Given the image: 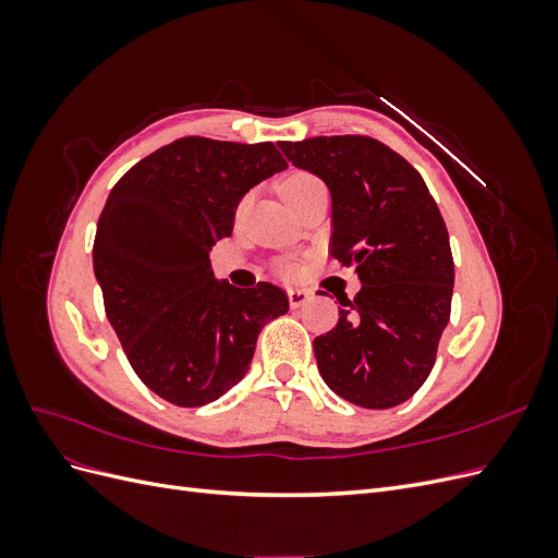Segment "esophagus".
I'll return each mask as SVG.
<instances>
[{"label":"esophagus","mask_w":558,"mask_h":558,"mask_svg":"<svg viewBox=\"0 0 558 558\" xmlns=\"http://www.w3.org/2000/svg\"><path fill=\"white\" fill-rule=\"evenodd\" d=\"M310 298H312V293L305 291V289H289V302H291V307H302Z\"/></svg>","instance_id":"obj_1"}]
</instances>
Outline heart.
I'll return each instance as SVG.
<instances>
[{
  "mask_svg": "<svg viewBox=\"0 0 558 558\" xmlns=\"http://www.w3.org/2000/svg\"><path fill=\"white\" fill-rule=\"evenodd\" d=\"M316 185H320V179H316L314 174H310V172H291V174H286L279 181V193H281V197L286 202H289L291 207H295L302 197H305L310 191L316 189Z\"/></svg>",
  "mask_w": 558,
  "mask_h": 558,
  "instance_id": "obj_1",
  "label": "heart"
}]
</instances>
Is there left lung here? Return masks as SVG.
Here are the masks:
<instances>
[{
  "label": "left lung",
  "mask_w": 558,
  "mask_h": 558,
  "mask_svg": "<svg viewBox=\"0 0 558 558\" xmlns=\"http://www.w3.org/2000/svg\"><path fill=\"white\" fill-rule=\"evenodd\" d=\"M332 197L330 253L356 265L361 291L340 300L337 326L314 340L332 391L367 410L412 398L435 365L449 324L453 258L424 179L396 150L363 134L279 142Z\"/></svg>",
  "instance_id": "left-lung-1"
}]
</instances>
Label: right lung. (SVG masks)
Segmentation results:
<instances>
[{
	"label": "right lung",
	"instance_id": "1",
	"mask_svg": "<svg viewBox=\"0 0 558 558\" xmlns=\"http://www.w3.org/2000/svg\"><path fill=\"white\" fill-rule=\"evenodd\" d=\"M272 142L183 137L113 185L97 223L93 267L105 310L137 377L179 408L214 402L238 384L267 320L289 295L260 281L234 289L211 272L240 199L286 170Z\"/></svg>",
	"mask_w": 558,
	"mask_h": 558
}]
</instances>
